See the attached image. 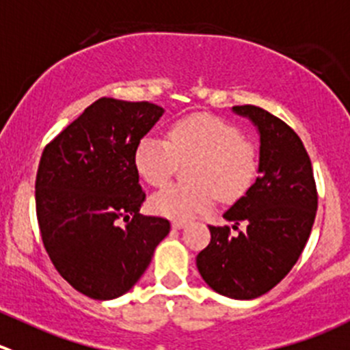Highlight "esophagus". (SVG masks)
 Masks as SVG:
<instances>
[{
	"mask_svg": "<svg viewBox=\"0 0 350 350\" xmlns=\"http://www.w3.org/2000/svg\"><path fill=\"white\" fill-rule=\"evenodd\" d=\"M186 226V220H172V229H181Z\"/></svg>",
	"mask_w": 350,
	"mask_h": 350,
	"instance_id": "obj_1",
	"label": "esophagus"
}]
</instances>
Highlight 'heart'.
<instances>
[{"label": "heart", "instance_id": "heart-1", "mask_svg": "<svg viewBox=\"0 0 350 350\" xmlns=\"http://www.w3.org/2000/svg\"><path fill=\"white\" fill-rule=\"evenodd\" d=\"M179 162H191V185H171L150 198L152 212L176 220L205 212L213 195L226 202L241 198L258 174L253 145L234 124L210 114L181 118L169 126L167 140L147 135L135 148V167L152 186L165 185Z\"/></svg>", "mask_w": 350, "mask_h": 350}]
</instances>
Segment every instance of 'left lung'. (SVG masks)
<instances>
[{
	"label": "left lung",
	"instance_id": "8db88e82",
	"mask_svg": "<svg viewBox=\"0 0 350 350\" xmlns=\"http://www.w3.org/2000/svg\"><path fill=\"white\" fill-rule=\"evenodd\" d=\"M260 131V167L254 185L226 213L247 229L208 226L210 243L196 256L203 280L232 299L269 293L299 260L318 208L310 155L296 131L258 106H234Z\"/></svg>",
	"mask_w": 350,
	"mask_h": 350
}]
</instances>
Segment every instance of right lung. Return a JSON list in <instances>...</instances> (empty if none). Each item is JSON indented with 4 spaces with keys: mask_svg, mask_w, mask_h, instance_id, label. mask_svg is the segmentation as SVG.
Returning <instances> with one entry per match:
<instances>
[{
    "mask_svg": "<svg viewBox=\"0 0 350 350\" xmlns=\"http://www.w3.org/2000/svg\"><path fill=\"white\" fill-rule=\"evenodd\" d=\"M162 113L147 100L103 97L44 147L36 176L40 237L59 275L92 299L128 293L171 230L164 217L138 213L145 191L135 148Z\"/></svg>",
    "mask_w": 350,
    "mask_h": 350,
    "instance_id": "obj_1",
    "label": "right lung"
}]
</instances>
